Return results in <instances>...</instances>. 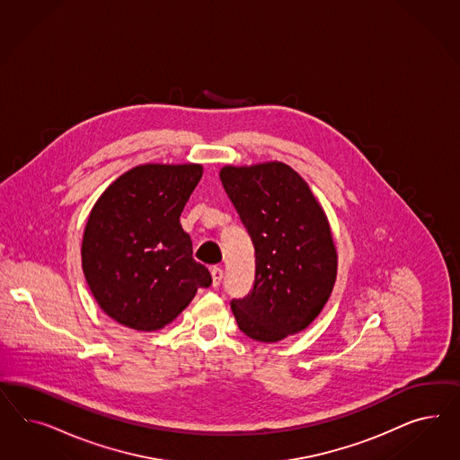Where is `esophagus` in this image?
<instances>
[{
	"label": "esophagus",
	"mask_w": 460,
	"mask_h": 460,
	"mask_svg": "<svg viewBox=\"0 0 460 460\" xmlns=\"http://www.w3.org/2000/svg\"><path fill=\"white\" fill-rule=\"evenodd\" d=\"M223 270L219 268V266H214L212 270H210V277H212V287L214 288H217L219 285H221V281H223Z\"/></svg>",
	"instance_id": "obj_1"
}]
</instances>
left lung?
Returning <instances> with one entry per match:
<instances>
[{
    "instance_id": "left-lung-1",
    "label": "left lung",
    "mask_w": 460,
    "mask_h": 460,
    "mask_svg": "<svg viewBox=\"0 0 460 460\" xmlns=\"http://www.w3.org/2000/svg\"><path fill=\"white\" fill-rule=\"evenodd\" d=\"M221 181L254 248L250 293L233 298L237 327L279 342L308 327L334 288L331 227L306 181L288 165L224 167Z\"/></svg>"
}]
</instances>
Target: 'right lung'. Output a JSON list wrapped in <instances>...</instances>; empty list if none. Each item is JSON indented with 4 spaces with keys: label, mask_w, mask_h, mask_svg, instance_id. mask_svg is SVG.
I'll list each match as a JSON object with an SVG mask.
<instances>
[{
    "label": "right lung",
    "mask_w": 460,
    "mask_h": 460,
    "mask_svg": "<svg viewBox=\"0 0 460 460\" xmlns=\"http://www.w3.org/2000/svg\"><path fill=\"white\" fill-rule=\"evenodd\" d=\"M200 165H139L99 197L85 224L83 270L99 306L137 331H158L212 283L192 258L181 214Z\"/></svg>",
    "instance_id": "add662e5"
}]
</instances>
